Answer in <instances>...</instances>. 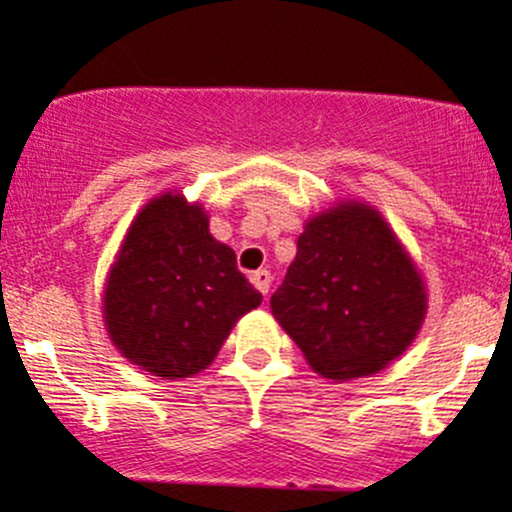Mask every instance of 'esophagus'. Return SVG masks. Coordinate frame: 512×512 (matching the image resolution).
<instances>
[{
  "label": "esophagus",
  "instance_id": "34e87169",
  "mask_svg": "<svg viewBox=\"0 0 512 512\" xmlns=\"http://www.w3.org/2000/svg\"><path fill=\"white\" fill-rule=\"evenodd\" d=\"M251 283L258 288V291L263 293V296H268V288H271V273L266 271V268H258V271L251 273Z\"/></svg>",
  "mask_w": 512,
  "mask_h": 512
}]
</instances>
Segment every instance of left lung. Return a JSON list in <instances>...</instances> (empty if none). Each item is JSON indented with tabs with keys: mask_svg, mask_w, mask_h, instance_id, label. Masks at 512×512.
I'll return each instance as SVG.
<instances>
[{
	"mask_svg": "<svg viewBox=\"0 0 512 512\" xmlns=\"http://www.w3.org/2000/svg\"><path fill=\"white\" fill-rule=\"evenodd\" d=\"M428 311L423 273L383 214L336 201L306 221L271 313L308 366L331 381L371 376L403 356Z\"/></svg>",
	"mask_w": 512,
	"mask_h": 512,
	"instance_id": "1",
	"label": "left lung"
}]
</instances>
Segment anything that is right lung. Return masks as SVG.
Returning <instances> with one entry per match:
<instances>
[{
	"label": "right lung",
	"instance_id": "1",
	"mask_svg": "<svg viewBox=\"0 0 512 512\" xmlns=\"http://www.w3.org/2000/svg\"><path fill=\"white\" fill-rule=\"evenodd\" d=\"M261 293L209 231L204 204L164 191L141 206L109 266L101 316L129 363L164 381L209 368Z\"/></svg>",
	"mask_w": 512,
	"mask_h": 512
}]
</instances>
